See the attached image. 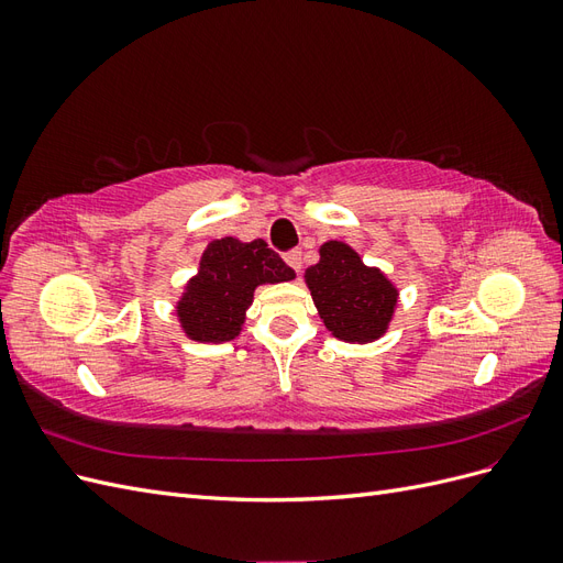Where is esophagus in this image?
Listing matches in <instances>:
<instances>
[{"mask_svg":"<svg viewBox=\"0 0 563 563\" xmlns=\"http://www.w3.org/2000/svg\"><path fill=\"white\" fill-rule=\"evenodd\" d=\"M284 261L291 265L296 272H300L302 269V253L300 251H288L286 255H284Z\"/></svg>","mask_w":563,"mask_h":563,"instance_id":"1","label":"esophagus"}]
</instances>
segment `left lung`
Returning a JSON list of instances; mask_svg holds the SVG:
<instances>
[{"mask_svg": "<svg viewBox=\"0 0 563 563\" xmlns=\"http://www.w3.org/2000/svg\"><path fill=\"white\" fill-rule=\"evenodd\" d=\"M317 312L338 340L373 343L385 335L399 291L378 267H368L345 242H327L319 263L305 269Z\"/></svg>", "mask_w": 563, "mask_h": 563, "instance_id": "obj_1", "label": "left lung"}]
</instances>
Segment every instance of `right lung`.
Segmentation results:
<instances>
[{
    "label": "right lung",
    "mask_w": 563,
    "mask_h": 563,
    "mask_svg": "<svg viewBox=\"0 0 563 563\" xmlns=\"http://www.w3.org/2000/svg\"><path fill=\"white\" fill-rule=\"evenodd\" d=\"M294 277L296 272L263 240H213L176 305L180 329L197 343H228L240 335L255 288Z\"/></svg>",
    "instance_id": "right-lung-1"
}]
</instances>
